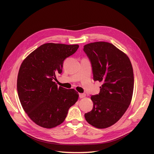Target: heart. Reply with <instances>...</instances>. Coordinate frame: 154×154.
Returning <instances> with one entry per match:
<instances>
[{
	"label": "heart",
	"mask_w": 154,
	"mask_h": 154,
	"mask_svg": "<svg viewBox=\"0 0 154 154\" xmlns=\"http://www.w3.org/2000/svg\"><path fill=\"white\" fill-rule=\"evenodd\" d=\"M88 62H89V59H88V58H83V59L82 60V62H81V66H82V67H83V65L86 64L87 63H88Z\"/></svg>",
	"instance_id": "obj_1"
}]
</instances>
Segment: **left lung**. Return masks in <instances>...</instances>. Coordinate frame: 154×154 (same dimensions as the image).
Here are the masks:
<instances>
[{"label": "left lung", "instance_id": "left-lung-1", "mask_svg": "<svg viewBox=\"0 0 154 154\" xmlns=\"http://www.w3.org/2000/svg\"><path fill=\"white\" fill-rule=\"evenodd\" d=\"M78 48V45L45 44L21 64L17 77L18 97L25 112L40 127L51 128L62 124L70 107L78 101V93L60 83L55 74L62 73L65 59Z\"/></svg>", "mask_w": 154, "mask_h": 154}]
</instances>
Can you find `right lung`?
<instances>
[{
	"instance_id": "obj_1",
	"label": "right lung",
	"mask_w": 154,
	"mask_h": 154,
	"mask_svg": "<svg viewBox=\"0 0 154 154\" xmlns=\"http://www.w3.org/2000/svg\"><path fill=\"white\" fill-rule=\"evenodd\" d=\"M90 59L94 80L101 82L98 94L92 96V110L85 114L87 122L97 128L113 125L131 103L134 72L128 57L109 42H97L84 45Z\"/></svg>"
}]
</instances>
